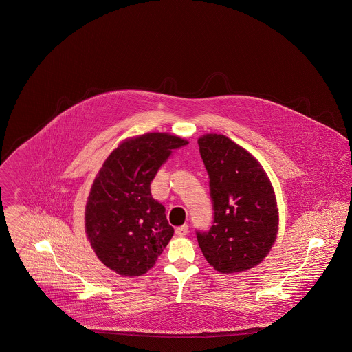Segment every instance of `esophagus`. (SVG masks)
<instances>
[{"mask_svg": "<svg viewBox=\"0 0 352 352\" xmlns=\"http://www.w3.org/2000/svg\"><path fill=\"white\" fill-rule=\"evenodd\" d=\"M187 233H188V226H178L177 229H175V234L178 236V237H184V236H187Z\"/></svg>", "mask_w": 352, "mask_h": 352, "instance_id": "esophagus-1", "label": "esophagus"}]
</instances>
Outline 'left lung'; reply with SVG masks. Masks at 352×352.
<instances>
[{"label": "left lung", "mask_w": 352, "mask_h": 352, "mask_svg": "<svg viewBox=\"0 0 352 352\" xmlns=\"http://www.w3.org/2000/svg\"><path fill=\"white\" fill-rule=\"evenodd\" d=\"M210 178L213 221L197 230L207 262L223 274L258 265L274 245L278 210L274 190L258 161L224 135L197 140Z\"/></svg>", "instance_id": "obj_1"}]
</instances>
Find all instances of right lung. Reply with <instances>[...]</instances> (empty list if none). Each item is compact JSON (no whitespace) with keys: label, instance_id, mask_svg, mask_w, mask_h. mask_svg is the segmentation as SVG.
<instances>
[{"label":"right lung","instance_id":"add662e5","mask_svg":"<svg viewBox=\"0 0 352 352\" xmlns=\"http://www.w3.org/2000/svg\"><path fill=\"white\" fill-rule=\"evenodd\" d=\"M168 133H146L120 144L99 170L85 212L87 239L115 272L140 276L155 266L174 234L151 183L174 151L187 145Z\"/></svg>","mask_w":352,"mask_h":352}]
</instances>
